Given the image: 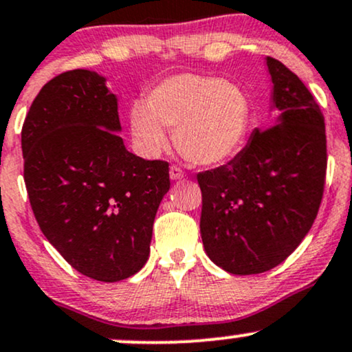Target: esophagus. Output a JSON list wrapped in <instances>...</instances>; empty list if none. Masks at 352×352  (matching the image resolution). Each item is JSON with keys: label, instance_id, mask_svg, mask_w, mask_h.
<instances>
[{"label": "esophagus", "instance_id": "1", "mask_svg": "<svg viewBox=\"0 0 352 352\" xmlns=\"http://www.w3.org/2000/svg\"><path fill=\"white\" fill-rule=\"evenodd\" d=\"M168 173H170L172 180H180V179H184V177H185V172L182 170L180 167H177V165H172Z\"/></svg>", "mask_w": 352, "mask_h": 352}]
</instances>
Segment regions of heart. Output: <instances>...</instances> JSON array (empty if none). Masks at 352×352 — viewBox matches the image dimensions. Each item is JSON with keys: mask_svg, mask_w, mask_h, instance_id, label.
I'll return each mask as SVG.
<instances>
[{"mask_svg": "<svg viewBox=\"0 0 352 352\" xmlns=\"http://www.w3.org/2000/svg\"><path fill=\"white\" fill-rule=\"evenodd\" d=\"M251 124V103L236 83L195 74L162 80L134 104L131 134L142 154L157 155L175 129L177 149L197 165H218L241 151Z\"/></svg>", "mask_w": 352, "mask_h": 352, "instance_id": "1", "label": "heart"}]
</instances>
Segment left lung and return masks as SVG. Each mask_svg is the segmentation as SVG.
<instances>
[{
  "mask_svg": "<svg viewBox=\"0 0 352 352\" xmlns=\"http://www.w3.org/2000/svg\"><path fill=\"white\" fill-rule=\"evenodd\" d=\"M277 120L254 129L226 165L200 172V232L214 264L236 275L267 272L290 256L318 214L326 177L320 104L302 80L272 57Z\"/></svg>",
  "mask_w": 352,
  "mask_h": 352,
  "instance_id": "8db88e82",
  "label": "left lung"
}]
</instances>
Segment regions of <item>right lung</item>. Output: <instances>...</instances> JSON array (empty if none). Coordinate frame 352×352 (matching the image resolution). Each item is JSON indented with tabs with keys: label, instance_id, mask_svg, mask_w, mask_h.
<instances>
[{
	"label": "right lung",
	"instance_id": "add662e5",
	"mask_svg": "<svg viewBox=\"0 0 352 352\" xmlns=\"http://www.w3.org/2000/svg\"><path fill=\"white\" fill-rule=\"evenodd\" d=\"M120 131L118 98L104 77L77 69L41 88L21 133L41 231L72 267L100 282L142 269L170 188L168 164L134 155Z\"/></svg>",
	"mask_w": 352,
	"mask_h": 352
}]
</instances>
